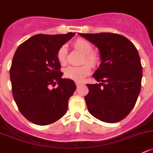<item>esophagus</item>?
I'll return each mask as SVG.
<instances>
[{"mask_svg": "<svg viewBox=\"0 0 153 153\" xmlns=\"http://www.w3.org/2000/svg\"><path fill=\"white\" fill-rule=\"evenodd\" d=\"M75 84H76L77 87H79L80 86H81V85H83V83H80V82H75Z\"/></svg>", "mask_w": 153, "mask_h": 153, "instance_id": "esophagus-1", "label": "esophagus"}]
</instances>
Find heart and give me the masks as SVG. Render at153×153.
Instances as JSON below:
<instances>
[{
    "instance_id": "b5f03b06",
    "label": "heart",
    "mask_w": 153,
    "mask_h": 153,
    "mask_svg": "<svg viewBox=\"0 0 153 153\" xmlns=\"http://www.w3.org/2000/svg\"><path fill=\"white\" fill-rule=\"evenodd\" d=\"M72 46L83 54L82 63L84 64L79 67L70 66L65 68L64 70V76L73 81H82L91 72V67L90 65L95 67L99 64L100 56L97 53L92 51L93 47L91 42L85 39H78L72 43ZM67 48L64 46L59 48L57 52V59L62 65L67 63Z\"/></svg>"
}]
</instances>
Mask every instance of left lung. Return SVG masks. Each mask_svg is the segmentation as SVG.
<instances>
[{
  "label": "left lung",
  "mask_w": 153,
  "mask_h": 153,
  "mask_svg": "<svg viewBox=\"0 0 153 153\" xmlns=\"http://www.w3.org/2000/svg\"><path fill=\"white\" fill-rule=\"evenodd\" d=\"M79 34L99 48L101 60L93 75L99 83L87 84L88 111L105 123L121 121L131 111L140 93L142 67L137 49L117 33Z\"/></svg>",
  "instance_id": "obj_1"
}]
</instances>
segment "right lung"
Returning a JSON list of instances; mask_svg holds the SVG:
<instances>
[{
	"label": "right lung",
	"instance_id": "1",
	"mask_svg": "<svg viewBox=\"0 0 153 153\" xmlns=\"http://www.w3.org/2000/svg\"><path fill=\"white\" fill-rule=\"evenodd\" d=\"M75 34L40 33L17 48L10 68L12 94L20 113L28 121L50 125L67 112L76 86L72 80L62 78L57 52ZM56 84L57 88L50 89Z\"/></svg>",
	"mask_w": 153,
	"mask_h": 153
}]
</instances>
